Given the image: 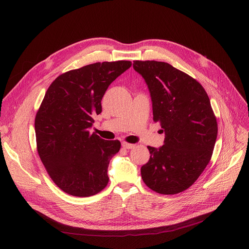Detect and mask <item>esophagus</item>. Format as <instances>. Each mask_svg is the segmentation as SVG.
I'll use <instances>...</instances> for the list:
<instances>
[{"mask_svg": "<svg viewBox=\"0 0 249 249\" xmlns=\"http://www.w3.org/2000/svg\"><path fill=\"white\" fill-rule=\"evenodd\" d=\"M122 146L124 148H126V149H131V148H133L135 146V144H132V143H128V142L123 141L122 142Z\"/></svg>", "mask_w": 249, "mask_h": 249, "instance_id": "obj_1", "label": "esophagus"}]
</instances>
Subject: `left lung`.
I'll return each instance as SVG.
<instances>
[{"mask_svg": "<svg viewBox=\"0 0 249 249\" xmlns=\"http://www.w3.org/2000/svg\"><path fill=\"white\" fill-rule=\"evenodd\" d=\"M152 101L153 121L160 122L164 144L147 146L150 159L141 177L152 191L175 195L189 189L210 161L218 133L216 116L205 89L173 65L135 60Z\"/></svg>", "mask_w": 249, "mask_h": 249, "instance_id": "8db88e82", "label": "left lung"}]
</instances>
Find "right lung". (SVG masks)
Wrapping results in <instances>:
<instances>
[{"mask_svg":"<svg viewBox=\"0 0 249 249\" xmlns=\"http://www.w3.org/2000/svg\"><path fill=\"white\" fill-rule=\"evenodd\" d=\"M131 61L91 63L58 75L46 90L35 117L37 151L47 174L64 193L89 197L106 188L109 162L119 140L90 133L101 101Z\"/></svg>","mask_w":249,"mask_h":249,"instance_id":"right-lung-1","label":"right lung"}]
</instances>
